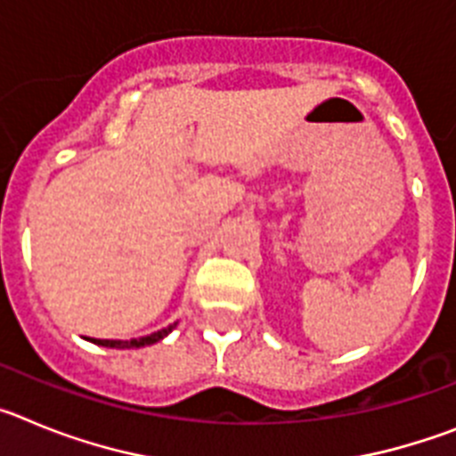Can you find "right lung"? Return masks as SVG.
I'll return each mask as SVG.
<instances>
[{"mask_svg":"<svg viewBox=\"0 0 456 456\" xmlns=\"http://www.w3.org/2000/svg\"><path fill=\"white\" fill-rule=\"evenodd\" d=\"M178 326V322H173L168 324L167 329H159V331L151 333V336H143V338H132V340H98V338H86L91 340L93 345H100V347H111V349H139V347H146V345H155V342L164 340L168 333L173 331Z\"/></svg>","mask_w":456,"mask_h":456,"instance_id":"right-lung-1","label":"right lung"}]
</instances>
